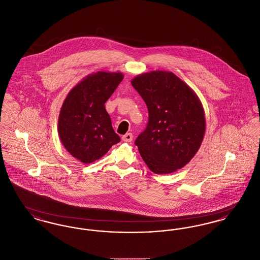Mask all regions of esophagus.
Returning a JSON list of instances; mask_svg holds the SVG:
<instances>
[{
	"label": "esophagus",
	"instance_id": "34e87169",
	"mask_svg": "<svg viewBox=\"0 0 260 260\" xmlns=\"http://www.w3.org/2000/svg\"><path fill=\"white\" fill-rule=\"evenodd\" d=\"M122 139L124 142H131L133 140V135L131 133H127L124 136H122Z\"/></svg>",
	"mask_w": 260,
	"mask_h": 260
}]
</instances>
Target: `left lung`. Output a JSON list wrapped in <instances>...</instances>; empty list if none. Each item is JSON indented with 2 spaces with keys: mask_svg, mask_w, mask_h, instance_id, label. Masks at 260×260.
<instances>
[{
  "mask_svg": "<svg viewBox=\"0 0 260 260\" xmlns=\"http://www.w3.org/2000/svg\"><path fill=\"white\" fill-rule=\"evenodd\" d=\"M132 85L148 108V124L136 140L143 161L157 174L182 169L198 152L206 132L198 95L169 71L138 75Z\"/></svg>",
  "mask_w": 260,
  "mask_h": 260,
  "instance_id": "8db88e82",
  "label": "left lung"
}]
</instances>
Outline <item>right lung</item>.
I'll use <instances>...</instances> for the list:
<instances>
[{
  "instance_id": "right-lung-1",
  "label": "right lung",
  "mask_w": 260,
  "mask_h": 260,
  "mask_svg": "<svg viewBox=\"0 0 260 260\" xmlns=\"http://www.w3.org/2000/svg\"><path fill=\"white\" fill-rule=\"evenodd\" d=\"M123 79L121 72L99 71L87 75L63 101L58 136L64 148L77 160L90 164L120 142L104 104Z\"/></svg>"
}]
</instances>
